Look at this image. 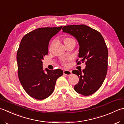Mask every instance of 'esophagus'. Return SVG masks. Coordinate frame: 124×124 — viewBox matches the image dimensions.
Masks as SVG:
<instances>
[{"label": "esophagus", "mask_w": 124, "mask_h": 124, "mask_svg": "<svg viewBox=\"0 0 124 124\" xmlns=\"http://www.w3.org/2000/svg\"><path fill=\"white\" fill-rule=\"evenodd\" d=\"M64 74L66 75H70L72 74V72L70 70H64Z\"/></svg>", "instance_id": "1"}]
</instances>
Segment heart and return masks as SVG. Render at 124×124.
I'll list each match as a JSON object with an SVG mask.
<instances>
[{
	"label": "heart",
	"mask_w": 124,
	"mask_h": 124,
	"mask_svg": "<svg viewBox=\"0 0 124 124\" xmlns=\"http://www.w3.org/2000/svg\"><path fill=\"white\" fill-rule=\"evenodd\" d=\"M71 39H71V38H69V37H67V38H66V39H65V42H66L67 41H70V40H71Z\"/></svg>",
	"instance_id": "1"
}]
</instances>
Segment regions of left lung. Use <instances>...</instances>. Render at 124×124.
Returning <instances> with one entry per match:
<instances>
[{"label": "left lung", "mask_w": 124, "mask_h": 124, "mask_svg": "<svg viewBox=\"0 0 124 124\" xmlns=\"http://www.w3.org/2000/svg\"><path fill=\"white\" fill-rule=\"evenodd\" d=\"M62 31L74 36L79 44L77 65L85 61V68L73 70L79 81L75 85L76 92L84 96L94 94L99 89L105 80L108 70V50L102 35L97 30L85 24L63 27Z\"/></svg>", "instance_id": "obj_1"}]
</instances>
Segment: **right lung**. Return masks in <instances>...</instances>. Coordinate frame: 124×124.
I'll list each match as a JSON object with an SVG mask.
<instances>
[{
	"label": "right lung",
	"instance_id": "add662e5",
	"mask_svg": "<svg viewBox=\"0 0 124 124\" xmlns=\"http://www.w3.org/2000/svg\"><path fill=\"white\" fill-rule=\"evenodd\" d=\"M59 27L39 28L25 35L19 45L16 59L18 77L22 87L30 96L44 100L54 92L57 79L63 74L62 70L43 69L42 60L48 54L50 40Z\"/></svg>",
	"mask_w": 124,
	"mask_h": 124
}]
</instances>
